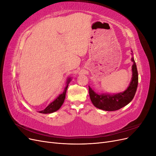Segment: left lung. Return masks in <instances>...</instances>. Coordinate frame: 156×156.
I'll return each instance as SVG.
<instances>
[{
  "mask_svg": "<svg viewBox=\"0 0 156 156\" xmlns=\"http://www.w3.org/2000/svg\"><path fill=\"white\" fill-rule=\"evenodd\" d=\"M131 60L133 62L132 66L133 75L129 86L124 92L114 95L107 94H98L94 92L93 90L88 87L90 98L93 105L96 107L104 111H114L126 106L133 100L137 88L139 77L137 69L133 57L131 58Z\"/></svg>",
  "mask_w": 156,
  "mask_h": 156,
  "instance_id": "1",
  "label": "left lung"
}]
</instances>
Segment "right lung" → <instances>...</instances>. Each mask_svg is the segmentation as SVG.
I'll use <instances>...</instances> for the list:
<instances>
[{
    "instance_id": "add662e5",
    "label": "right lung",
    "mask_w": 156,
    "mask_h": 156,
    "mask_svg": "<svg viewBox=\"0 0 156 156\" xmlns=\"http://www.w3.org/2000/svg\"><path fill=\"white\" fill-rule=\"evenodd\" d=\"M70 82V79H68L67 81V85L65 87L64 90L62 94H61L59 96L56 98L55 100H54L53 102L51 103L44 110L41 111L39 112L40 113H43V114H49V113H52L53 112H55L57 110H58L60 108V107L62 105L63 103L65 100V97H66V93L67 91V88L68 87V84Z\"/></svg>"
}]
</instances>
